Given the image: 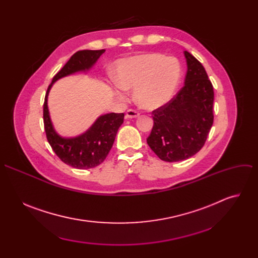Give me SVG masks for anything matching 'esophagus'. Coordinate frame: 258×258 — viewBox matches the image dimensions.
I'll return each mask as SVG.
<instances>
[{"label":"esophagus","mask_w":258,"mask_h":258,"mask_svg":"<svg viewBox=\"0 0 258 258\" xmlns=\"http://www.w3.org/2000/svg\"><path fill=\"white\" fill-rule=\"evenodd\" d=\"M140 115L139 111H137V110L135 109H128L126 111V114H125V118H136Z\"/></svg>","instance_id":"esophagus-1"}]
</instances>
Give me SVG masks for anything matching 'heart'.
Masks as SVG:
<instances>
[{
	"label": "heart",
	"mask_w": 258,
	"mask_h": 258,
	"mask_svg": "<svg viewBox=\"0 0 258 258\" xmlns=\"http://www.w3.org/2000/svg\"><path fill=\"white\" fill-rule=\"evenodd\" d=\"M181 75L179 61L160 53H147L121 60L116 67L113 89L123 99L124 90H135L137 104L145 109H155L173 96Z\"/></svg>",
	"instance_id": "1"
}]
</instances>
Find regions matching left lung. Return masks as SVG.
I'll return each mask as SVG.
<instances>
[{
	"label": "left lung",
	"mask_w": 258,
	"mask_h": 258,
	"mask_svg": "<svg viewBox=\"0 0 258 258\" xmlns=\"http://www.w3.org/2000/svg\"><path fill=\"white\" fill-rule=\"evenodd\" d=\"M185 85L152 112L153 128L147 143L163 161L186 160L201 150L213 123L214 92L203 65L189 52Z\"/></svg>",
	"instance_id": "obj_1"
}]
</instances>
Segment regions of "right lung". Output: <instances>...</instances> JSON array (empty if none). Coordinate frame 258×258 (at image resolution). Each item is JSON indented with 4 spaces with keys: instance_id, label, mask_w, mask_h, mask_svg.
Masks as SVG:
<instances>
[{
    "instance_id": "add662e5",
    "label": "right lung",
    "mask_w": 258,
    "mask_h": 258,
    "mask_svg": "<svg viewBox=\"0 0 258 258\" xmlns=\"http://www.w3.org/2000/svg\"><path fill=\"white\" fill-rule=\"evenodd\" d=\"M104 52L105 50H83L73 54L53 78L45 97L44 125L48 142L64 163L79 169L96 167L105 160L112 148L119 126L123 123L124 114L101 115L86 133L78 137L63 138L56 133L52 124L48 109V95L55 82L73 73L88 71Z\"/></svg>"
}]
</instances>
